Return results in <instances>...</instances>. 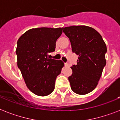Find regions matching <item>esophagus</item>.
Here are the masks:
<instances>
[{
  "instance_id": "esophagus-1",
  "label": "esophagus",
  "mask_w": 120,
  "mask_h": 120,
  "mask_svg": "<svg viewBox=\"0 0 120 120\" xmlns=\"http://www.w3.org/2000/svg\"><path fill=\"white\" fill-rule=\"evenodd\" d=\"M65 65L66 67H69L70 66L69 64H68V63H65Z\"/></svg>"
}]
</instances>
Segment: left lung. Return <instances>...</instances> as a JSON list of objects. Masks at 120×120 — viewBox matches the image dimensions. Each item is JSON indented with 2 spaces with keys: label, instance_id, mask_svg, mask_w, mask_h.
<instances>
[{
  "label": "left lung",
  "instance_id": "left-lung-1",
  "mask_svg": "<svg viewBox=\"0 0 120 120\" xmlns=\"http://www.w3.org/2000/svg\"><path fill=\"white\" fill-rule=\"evenodd\" d=\"M62 30L69 38L72 52L79 56L77 65L71 67L70 86L75 93L86 95L98 83L106 65V45L101 35L88 26L73 25Z\"/></svg>",
  "mask_w": 120,
  "mask_h": 120
}]
</instances>
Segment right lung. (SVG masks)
I'll return each instance as SVG.
<instances>
[{"label": "right lung", "mask_w": 120, "mask_h": 120, "mask_svg": "<svg viewBox=\"0 0 120 120\" xmlns=\"http://www.w3.org/2000/svg\"><path fill=\"white\" fill-rule=\"evenodd\" d=\"M62 28H35L25 32L17 41V66L27 88L35 95L45 97L55 88L56 77L64 63L48 58L54 52Z\"/></svg>", "instance_id": "right-lung-1"}]
</instances>
